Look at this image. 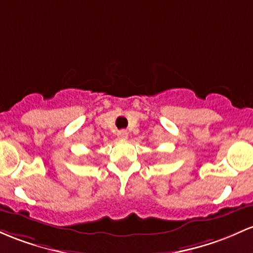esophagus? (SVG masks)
<instances>
[{"mask_svg": "<svg viewBox=\"0 0 253 253\" xmlns=\"http://www.w3.org/2000/svg\"><path fill=\"white\" fill-rule=\"evenodd\" d=\"M118 138L121 140H126L128 138V134H127L126 131H119L118 132Z\"/></svg>", "mask_w": 253, "mask_h": 253, "instance_id": "obj_1", "label": "esophagus"}]
</instances>
